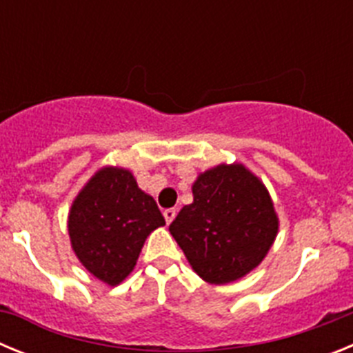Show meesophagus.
<instances>
[{
    "label": "esophagus",
    "instance_id": "esophagus-1",
    "mask_svg": "<svg viewBox=\"0 0 353 353\" xmlns=\"http://www.w3.org/2000/svg\"><path fill=\"white\" fill-rule=\"evenodd\" d=\"M174 215H176V210H174V208H166V210H164V219H166L168 224L174 219Z\"/></svg>",
    "mask_w": 353,
    "mask_h": 353
}]
</instances>
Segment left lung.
I'll use <instances>...</instances> for the list:
<instances>
[{
    "label": "left lung",
    "instance_id": "left-lung-1",
    "mask_svg": "<svg viewBox=\"0 0 353 353\" xmlns=\"http://www.w3.org/2000/svg\"><path fill=\"white\" fill-rule=\"evenodd\" d=\"M192 196L170 232L194 272L212 285H226L256 269L279 228L260 179L242 164H219L199 174Z\"/></svg>",
    "mask_w": 353,
    "mask_h": 353
}]
</instances>
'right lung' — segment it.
Returning a JSON list of instances; mask_svg holds the SVG:
<instances>
[{"label":"right lung","instance_id":"right-lung-1","mask_svg":"<svg viewBox=\"0 0 353 353\" xmlns=\"http://www.w3.org/2000/svg\"><path fill=\"white\" fill-rule=\"evenodd\" d=\"M157 203L129 170L102 168L81 189L68 214V235L84 269L109 286L136 267L146 236L164 226Z\"/></svg>","mask_w":353,"mask_h":353}]
</instances>
